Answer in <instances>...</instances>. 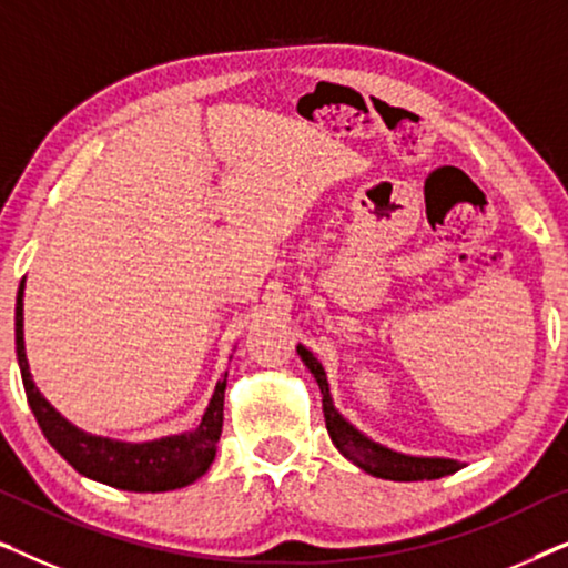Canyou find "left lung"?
Returning <instances> with one entry per match:
<instances>
[{
  "label": "left lung",
  "mask_w": 568,
  "mask_h": 568,
  "mask_svg": "<svg viewBox=\"0 0 568 568\" xmlns=\"http://www.w3.org/2000/svg\"><path fill=\"white\" fill-rule=\"evenodd\" d=\"M297 354L302 356V362L307 364V369L315 375L317 385H321L325 429H328L333 445L338 447V453L344 455L346 460L359 465V468L364 473H369V476L387 478V480H424V478L434 480L463 468V463L445 460V457H410V455L393 453V449H387L383 445H377V442L364 437L362 432H356L354 426L348 424L336 408H333L323 364L317 362L313 352H307L305 346H297Z\"/></svg>",
  "instance_id": "obj_1"
}]
</instances>
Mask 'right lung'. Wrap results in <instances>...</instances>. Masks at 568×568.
I'll return each instance as SVG.
<instances>
[{
	"instance_id": "add662e5",
	"label": "right lung",
	"mask_w": 568,
	"mask_h": 568,
	"mask_svg": "<svg viewBox=\"0 0 568 568\" xmlns=\"http://www.w3.org/2000/svg\"><path fill=\"white\" fill-rule=\"evenodd\" d=\"M14 348H18L20 375L26 385V395L33 410L38 426L49 445L72 465L77 473L100 484H108L123 491H173V488L189 486L199 476H204L214 460L216 442L222 434V410H224V387L216 383L204 418L193 432L181 437H165L144 445H126V442L90 437L72 424L64 422L49 400L38 393L30 377L26 359V341H22V284L18 292V307H14Z\"/></svg>"
}]
</instances>
